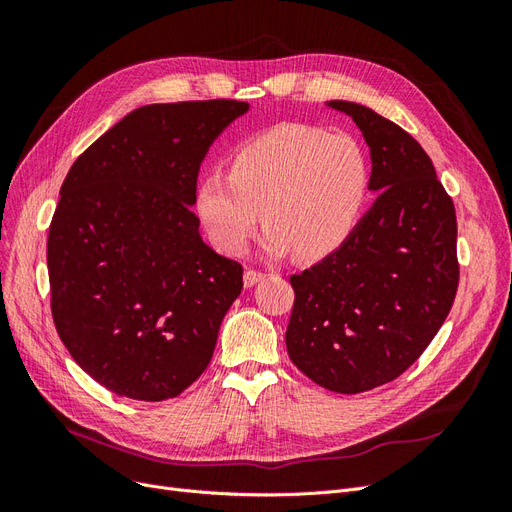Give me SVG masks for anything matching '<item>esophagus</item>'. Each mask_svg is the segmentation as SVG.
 <instances>
[{"label": "esophagus", "mask_w": 512, "mask_h": 512, "mask_svg": "<svg viewBox=\"0 0 512 512\" xmlns=\"http://www.w3.org/2000/svg\"><path fill=\"white\" fill-rule=\"evenodd\" d=\"M265 273H260V271H256V269H247L245 271V275H243V284L247 286V288H252V286H256L260 280H265Z\"/></svg>", "instance_id": "obj_1"}]
</instances>
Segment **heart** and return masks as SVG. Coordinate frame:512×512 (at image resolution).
<instances>
[{"instance_id":"heart-1","label":"heart","mask_w":512,"mask_h":512,"mask_svg":"<svg viewBox=\"0 0 512 512\" xmlns=\"http://www.w3.org/2000/svg\"><path fill=\"white\" fill-rule=\"evenodd\" d=\"M369 164L346 134L282 123L232 151L228 173H209L196 188V211L220 252L241 256L258 226L271 254L299 258L335 252L359 224Z\"/></svg>"}]
</instances>
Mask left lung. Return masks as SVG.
Instances as JSON below:
<instances>
[{"instance_id":"obj_1","label":"left lung","mask_w":512,"mask_h":512,"mask_svg":"<svg viewBox=\"0 0 512 512\" xmlns=\"http://www.w3.org/2000/svg\"><path fill=\"white\" fill-rule=\"evenodd\" d=\"M371 149L376 203L339 250L290 275V361L354 395L399 378L425 352L459 286L457 215L425 149L371 108L331 100Z\"/></svg>"}]
</instances>
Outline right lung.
Returning a JSON list of instances; mask_svg holds the SVG:
<instances>
[{
  "label": "right lung",
  "instance_id": "add662e5",
  "mask_svg": "<svg viewBox=\"0 0 512 512\" xmlns=\"http://www.w3.org/2000/svg\"><path fill=\"white\" fill-rule=\"evenodd\" d=\"M239 100L136 108L61 185L46 265L51 314L83 371L119 397L164 401L207 369L243 267L198 232L196 179Z\"/></svg>",
  "mask_w": 512,
  "mask_h": 512
}]
</instances>
